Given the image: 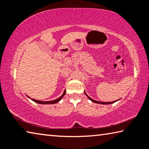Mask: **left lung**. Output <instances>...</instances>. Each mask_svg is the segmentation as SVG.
<instances>
[{
  "instance_id": "obj_1",
  "label": "left lung",
  "mask_w": 149,
  "mask_h": 149,
  "mask_svg": "<svg viewBox=\"0 0 149 149\" xmlns=\"http://www.w3.org/2000/svg\"><path fill=\"white\" fill-rule=\"evenodd\" d=\"M84 93L85 94V95L87 96V97H88V99H89L90 100H91L92 102H95V103H98V104H112V103H114L115 102H116V101H118V100H115V101H112V102H100V101H97V100H94V99H91V97H89V96L87 95V94L86 93H85V91H84Z\"/></svg>"
}]
</instances>
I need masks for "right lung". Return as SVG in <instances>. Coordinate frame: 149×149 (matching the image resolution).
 <instances>
[{"instance_id":"obj_1","label":"right lung","mask_w":149,"mask_h":149,"mask_svg":"<svg viewBox=\"0 0 149 149\" xmlns=\"http://www.w3.org/2000/svg\"><path fill=\"white\" fill-rule=\"evenodd\" d=\"M65 91H64V93H63V94L60 96L59 98H58V99L53 100H50V101H42V100H35L33 99H31V98H30L29 96H27V97L29 98V99H31L33 101L35 102H37L38 103V104H56V103L58 102L60 100H61L63 97L65 95Z\"/></svg>"}]
</instances>
